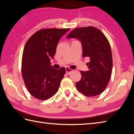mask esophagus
Returning <instances> with one entry per match:
<instances>
[{
  "instance_id": "esophagus-1",
  "label": "esophagus",
  "mask_w": 134,
  "mask_h": 134,
  "mask_svg": "<svg viewBox=\"0 0 134 134\" xmlns=\"http://www.w3.org/2000/svg\"><path fill=\"white\" fill-rule=\"evenodd\" d=\"M65 70H66V74L67 75H69L70 74L71 72H72V71H73V70L70 69V68H69V67L65 68Z\"/></svg>"
}]
</instances>
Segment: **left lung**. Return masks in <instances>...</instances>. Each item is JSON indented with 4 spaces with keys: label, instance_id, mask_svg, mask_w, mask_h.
Returning <instances> with one entry per match:
<instances>
[{
    "label": "left lung",
    "instance_id": "left-lung-1",
    "mask_svg": "<svg viewBox=\"0 0 134 134\" xmlns=\"http://www.w3.org/2000/svg\"><path fill=\"white\" fill-rule=\"evenodd\" d=\"M67 38H76L81 41L83 57H89L87 71H81V80L75 85L77 90L88 97L100 94L106 89L112 71L110 45L100 30L93 26L76 28Z\"/></svg>",
    "mask_w": 134,
    "mask_h": 134
}]
</instances>
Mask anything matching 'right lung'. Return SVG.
I'll list each match as a JSON object with an SVG mask.
<instances>
[{"label":"right lung","mask_w":134,"mask_h":134,"mask_svg":"<svg viewBox=\"0 0 134 134\" xmlns=\"http://www.w3.org/2000/svg\"><path fill=\"white\" fill-rule=\"evenodd\" d=\"M67 29H40L27 41L22 58V75L25 86L34 97L47 100L58 91L65 73L64 67L56 70L51 65L58 41Z\"/></svg>","instance_id":"add662e5"}]
</instances>
